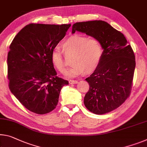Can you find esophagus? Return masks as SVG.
Segmentation results:
<instances>
[{
    "mask_svg": "<svg viewBox=\"0 0 147 147\" xmlns=\"http://www.w3.org/2000/svg\"><path fill=\"white\" fill-rule=\"evenodd\" d=\"M69 84H77L78 82V81H77V80H70L69 81Z\"/></svg>",
    "mask_w": 147,
    "mask_h": 147,
    "instance_id": "esophagus-1",
    "label": "esophagus"
}]
</instances>
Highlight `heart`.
<instances>
[{
    "label": "heart",
    "mask_w": 147,
    "mask_h": 147,
    "mask_svg": "<svg viewBox=\"0 0 147 147\" xmlns=\"http://www.w3.org/2000/svg\"><path fill=\"white\" fill-rule=\"evenodd\" d=\"M61 48L65 55H73V65L67 73L71 77L82 74L84 71L86 73H92L99 66L103 54V46L98 38L80 34H74L65 40ZM51 61L60 73H64L66 71L64 55L59 48L52 50Z\"/></svg>",
    "instance_id": "heart-1"
}]
</instances>
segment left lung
Wrapping results in <instances>:
<instances>
[{"mask_svg":"<svg viewBox=\"0 0 147 147\" xmlns=\"http://www.w3.org/2000/svg\"><path fill=\"white\" fill-rule=\"evenodd\" d=\"M76 31L98 38L103 48L99 66L86 78L90 88L84 103L96 115L109 113L124 103L130 95L136 68L134 50L124 34L104 21L76 23L72 33Z\"/></svg>","mask_w":147,"mask_h":147,"instance_id":"8db88e82","label":"left lung"}]
</instances>
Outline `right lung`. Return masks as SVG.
Returning a JSON list of instances; mask_svg holds the SVG:
<instances>
[{
  "label": "right lung",
  "mask_w": 147,
  "mask_h": 147,
  "mask_svg": "<svg viewBox=\"0 0 147 147\" xmlns=\"http://www.w3.org/2000/svg\"><path fill=\"white\" fill-rule=\"evenodd\" d=\"M71 24L31 23L16 34L8 53L11 92L28 110L44 115L58 103L62 87L69 82L57 76L51 53Z\"/></svg>",
  "instance_id": "right-lung-1"
}]
</instances>
